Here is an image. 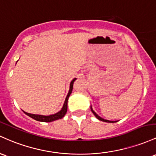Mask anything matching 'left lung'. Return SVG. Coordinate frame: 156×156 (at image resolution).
<instances>
[{
    "label": "left lung",
    "mask_w": 156,
    "mask_h": 156,
    "mask_svg": "<svg viewBox=\"0 0 156 156\" xmlns=\"http://www.w3.org/2000/svg\"><path fill=\"white\" fill-rule=\"evenodd\" d=\"M90 110H91L92 113H94V116L97 117V119H99V120L102 121V122H109V123H114V122H117V121H110V120H107V119H102V118H101V117L99 116V115H98L97 113L94 111V110H93L91 105H90Z\"/></svg>",
    "instance_id": "obj_1"
}]
</instances>
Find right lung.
I'll use <instances>...</instances> for the list:
<instances>
[{
  "instance_id": "right-lung-1",
  "label": "right lung",
  "mask_w": 156,
  "mask_h": 156,
  "mask_svg": "<svg viewBox=\"0 0 156 156\" xmlns=\"http://www.w3.org/2000/svg\"><path fill=\"white\" fill-rule=\"evenodd\" d=\"M76 80V78H74L72 81L71 82V83H70V88H69V93H68V95H67V97H66V99H65V102L63 104V106H62V108H61V110L59 112L55 113V114L49 115V116H43V115H38V114H31V113H26V112L23 111V113H25V114L27 115V116L31 117V118L34 119V120L39 121V122H54V121H55V120H58V119H60L63 118V117L65 116V115H66V113H67L68 100H69V98L70 97V95H71V92H72L73 83H74V81Z\"/></svg>"
}]
</instances>
